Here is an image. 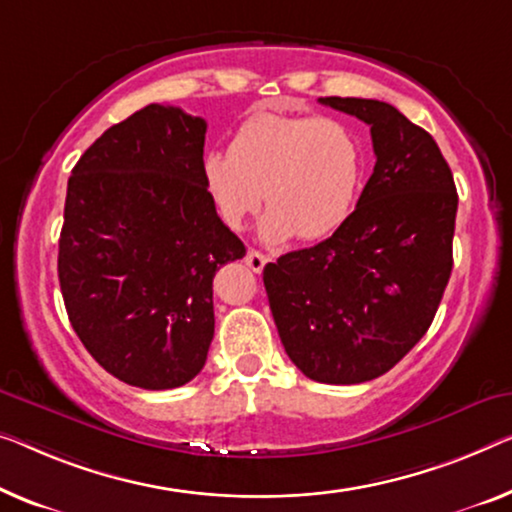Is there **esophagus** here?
<instances>
[{
  "label": "esophagus",
  "instance_id": "obj_1",
  "mask_svg": "<svg viewBox=\"0 0 512 512\" xmlns=\"http://www.w3.org/2000/svg\"><path fill=\"white\" fill-rule=\"evenodd\" d=\"M266 262H269V259H266V255H262V253H259V250H255V248H248V253H246V264H248V269H250V271L262 273V269L266 266Z\"/></svg>",
  "mask_w": 512,
  "mask_h": 512
}]
</instances>
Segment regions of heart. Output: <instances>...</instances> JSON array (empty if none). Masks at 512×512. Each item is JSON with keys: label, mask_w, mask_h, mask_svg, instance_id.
I'll list each match as a JSON object with an SVG mask.
<instances>
[{"label": "heart", "mask_w": 512, "mask_h": 512, "mask_svg": "<svg viewBox=\"0 0 512 512\" xmlns=\"http://www.w3.org/2000/svg\"><path fill=\"white\" fill-rule=\"evenodd\" d=\"M363 170V142L345 121L259 112L234 133L230 154L211 151L204 158V186L234 230L264 197V241L282 243L294 234L319 241L352 216Z\"/></svg>", "instance_id": "b5f03b06"}]
</instances>
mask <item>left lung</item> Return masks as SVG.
Listing matches in <instances>:
<instances>
[{
	"label": "left lung",
	"instance_id": "left-lung-1",
	"mask_svg": "<svg viewBox=\"0 0 512 512\" xmlns=\"http://www.w3.org/2000/svg\"><path fill=\"white\" fill-rule=\"evenodd\" d=\"M370 126L377 163L347 223L264 266L282 347L305 377L361 384L423 338L453 271L457 190L437 142L393 105L326 96Z\"/></svg>",
	"mask_w": 512,
	"mask_h": 512
}]
</instances>
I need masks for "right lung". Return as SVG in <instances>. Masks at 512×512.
Returning <instances> with one entry per match:
<instances>
[{
    "label": "right lung",
    "instance_id": "right-lung-1",
    "mask_svg": "<svg viewBox=\"0 0 512 512\" xmlns=\"http://www.w3.org/2000/svg\"><path fill=\"white\" fill-rule=\"evenodd\" d=\"M207 121L151 103L80 156L66 188L59 285L73 331L112 377L188 384L213 340V276L246 255L204 186Z\"/></svg>",
    "mask_w": 512,
    "mask_h": 512
}]
</instances>
